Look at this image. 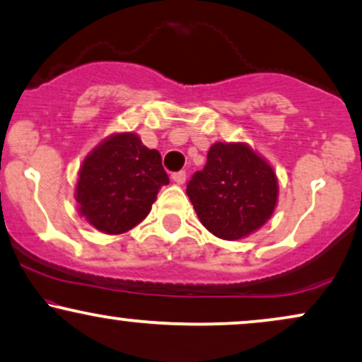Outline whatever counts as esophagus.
<instances>
[{"mask_svg":"<svg viewBox=\"0 0 362 362\" xmlns=\"http://www.w3.org/2000/svg\"><path fill=\"white\" fill-rule=\"evenodd\" d=\"M172 180L175 182L177 185H184L185 180H187V173H185V172H175V173H172Z\"/></svg>","mask_w":362,"mask_h":362,"instance_id":"obj_1","label":"esophagus"}]
</instances>
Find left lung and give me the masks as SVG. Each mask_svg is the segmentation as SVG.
I'll list each match as a JSON object with an SVG mask.
<instances>
[{"instance_id":"1","label":"left lung","mask_w":362,"mask_h":362,"mask_svg":"<svg viewBox=\"0 0 362 362\" xmlns=\"http://www.w3.org/2000/svg\"><path fill=\"white\" fill-rule=\"evenodd\" d=\"M187 195L204 228L226 241H238L273 216L278 178L250 145L217 141L209 148L206 167L187 185Z\"/></svg>"}]
</instances>
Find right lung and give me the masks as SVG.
<instances>
[{"mask_svg": "<svg viewBox=\"0 0 362 362\" xmlns=\"http://www.w3.org/2000/svg\"><path fill=\"white\" fill-rule=\"evenodd\" d=\"M162 155L136 133H112L87 153L79 168L76 200L81 217L104 234H124L150 214L168 184Z\"/></svg>", "mask_w": 362, "mask_h": 362, "instance_id": "add662e5", "label": "right lung"}]
</instances>
